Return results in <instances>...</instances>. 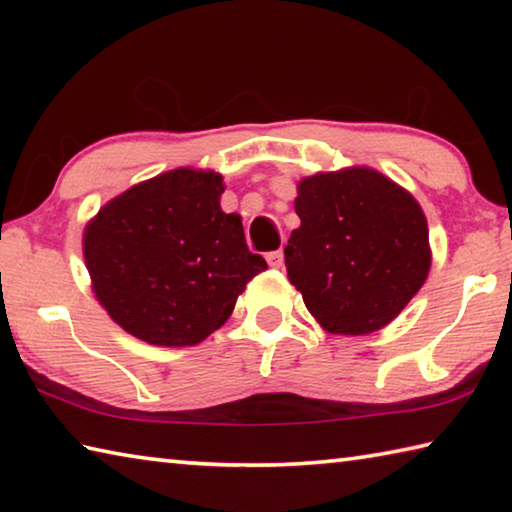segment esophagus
Wrapping results in <instances>:
<instances>
[{
  "instance_id": "1",
  "label": "esophagus",
  "mask_w": 512,
  "mask_h": 512,
  "mask_svg": "<svg viewBox=\"0 0 512 512\" xmlns=\"http://www.w3.org/2000/svg\"><path fill=\"white\" fill-rule=\"evenodd\" d=\"M266 262H268V266L280 268V266H282V253H280V250H273V253H266Z\"/></svg>"
}]
</instances>
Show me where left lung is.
Here are the masks:
<instances>
[{
	"instance_id": "8db88e82",
	"label": "left lung",
	"mask_w": 512,
	"mask_h": 512,
	"mask_svg": "<svg viewBox=\"0 0 512 512\" xmlns=\"http://www.w3.org/2000/svg\"><path fill=\"white\" fill-rule=\"evenodd\" d=\"M293 205L284 262L316 323L363 336L400 316L431 268L420 203L384 173L345 167L302 178Z\"/></svg>"
}]
</instances>
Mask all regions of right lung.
<instances>
[{
    "label": "right lung",
    "mask_w": 512,
    "mask_h": 512,
    "mask_svg": "<svg viewBox=\"0 0 512 512\" xmlns=\"http://www.w3.org/2000/svg\"><path fill=\"white\" fill-rule=\"evenodd\" d=\"M223 189L216 171L171 169L115 196L85 225L92 291L128 334L164 348L201 343L268 268L248 250L241 216L221 210Z\"/></svg>",
    "instance_id": "right-lung-1"
}]
</instances>
